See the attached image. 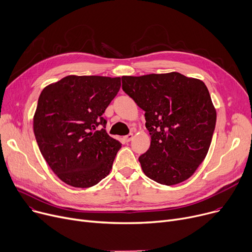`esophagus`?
Listing matches in <instances>:
<instances>
[{
  "mask_svg": "<svg viewBox=\"0 0 252 252\" xmlns=\"http://www.w3.org/2000/svg\"><path fill=\"white\" fill-rule=\"evenodd\" d=\"M132 137H133V134H132V133H130V134H128V135H126V136L124 137V139H125L126 142H129V141H131Z\"/></svg>",
  "mask_w": 252,
  "mask_h": 252,
  "instance_id": "obj_1",
  "label": "esophagus"
}]
</instances>
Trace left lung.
Segmentation results:
<instances>
[{"instance_id": "8db88e82", "label": "left lung", "mask_w": 252, "mask_h": 252, "mask_svg": "<svg viewBox=\"0 0 252 252\" xmlns=\"http://www.w3.org/2000/svg\"><path fill=\"white\" fill-rule=\"evenodd\" d=\"M123 91L145 114L149 151L139 157L143 173L164 185L193 175L209 152L217 113L205 84L178 72L123 76Z\"/></svg>"}]
</instances>
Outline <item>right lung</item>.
I'll return each mask as SVG.
<instances>
[{
    "mask_svg": "<svg viewBox=\"0 0 252 252\" xmlns=\"http://www.w3.org/2000/svg\"><path fill=\"white\" fill-rule=\"evenodd\" d=\"M121 87L120 77L69 75L43 88L33 117L42 157L66 184L92 187L109 175L121 143L102 117Z\"/></svg>",
    "mask_w": 252,
    "mask_h": 252,
    "instance_id": "right-lung-1",
    "label": "right lung"
}]
</instances>
